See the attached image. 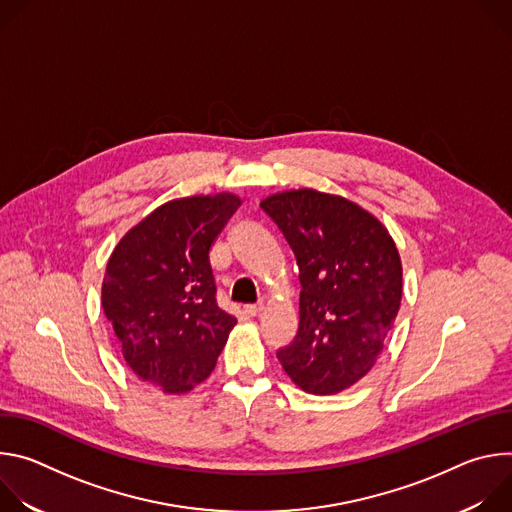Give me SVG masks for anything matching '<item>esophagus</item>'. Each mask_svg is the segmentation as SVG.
<instances>
[{
	"instance_id": "1",
	"label": "esophagus",
	"mask_w": 512,
	"mask_h": 512,
	"mask_svg": "<svg viewBox=\"0 0 512 512\" xmlns=\"http://www.w3.org/2000/svg\"><path fill=\"white\" fill-rule=\"evenodd\" d=\"M245 312L249 316H259L263 312V304H249V306H245Z\"/></svg>"
}]
</instances>
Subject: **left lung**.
<instances>
[{"instance_id":"left-lung-1","label":"left lung","mask_w":512,"mask_h":512,"mask_svg":"<svg viewBox=\"0 0 512 512\" xmlns=\"http://www.w3.org/2000/svg\"><path fill=\"white\" fill-rule=\"evenodd\" d=\"M261 208L294 251L302 283L300 328L277 358L306 393H340L373 369L397 318L395 241L371 212L312 188L277 192Z\"/></svg>"}]
</instances>
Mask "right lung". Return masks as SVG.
I'll use <instances>...</instances> for the list:
<instances>
[{
  "label": "right lung",
  "instance_id": "obj_1",
  "mask_svg": "<svg viewBox=\"0 0 512 512\" xmlns=\"http://www.w3.org/2000/svg\"><path fill=\"white\" fill-rule=\"evenodd\" d=\"M241 206L231 192L170 200L113 249L101 304L129 369L164 393L212 373L237 318L218 308L208 251Z\"/></svg>",
  "mask_w": 512,
  "mask_h": 512
}]
</instances>
